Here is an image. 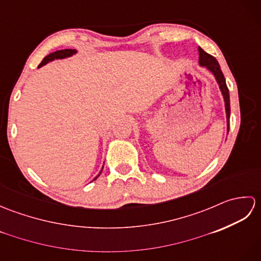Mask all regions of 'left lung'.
<instances>
[{
	"label": "left lung",
	"mask_w": 261,
	"mask_h": 261,
	"mask_svg": "<svg viewBox=\"0 0 261 261\" xmlns=\"http://www.w3.org/2000/svg\"><path fill=\"white\" fill-rule=\"evenodd\" d=\"M199 51V65L205 66L208 70H211L215 76L216 82L219 83L221 92H222V95L224 97L225 102V111H226V120H228V132H229V119H230V94H229V88L226 86L224 75L222 70L220 68V65L218 60L213 57L212 55L205 53L202 48H198Z\"/></svg>",
	"instance_id": "1"
}]
</instances>
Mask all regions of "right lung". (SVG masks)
<instances>
[{"mask_svg":"<svg viewBox=\"0 0 261 261\" xmlns=\"http://www.w3.org/2000/svg\"><path fill=\"white\" fill-rule=\"evenodd\" d=\"M74 54H76L75 49H64V50H57L55 53H51L50 55H48L47 57L43 58L41 64L38 66V68L42 67L43 65H46L47 63L51 62V60H54V59H63V58H66V57H70L71 55H74ZM99 174H101V173H99ZM97 177H95V179L97 178Z\"/></svg>","mask_w":261,"mask_h":261,"instance_id":"add662e5","label":"right lung"}]
</instances>
